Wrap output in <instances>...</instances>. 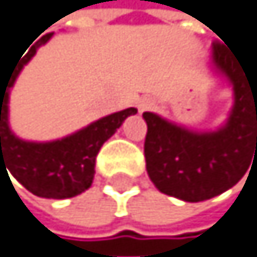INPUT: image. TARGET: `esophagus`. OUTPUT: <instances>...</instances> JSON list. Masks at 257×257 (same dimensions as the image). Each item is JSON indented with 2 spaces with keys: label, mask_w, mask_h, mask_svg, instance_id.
Masks as SVG:
<instances>
[{
  "label": "esophagus",
  "mask_w": 257,
  "mask_h": 257,
  "mask_svg": "<svg viewBox=\"0 0 257 257\" xmlns=\"http://www.w3.org/2000/svg\"><path fill=\"white\" fill-rule=\"evenodd\" d=\"M151 106H152V103L149 100H141V101H139V109H141V111H144V109H149Z\"/></svg>",
  "instance_id": "esophagus-1"
}]
</instances>
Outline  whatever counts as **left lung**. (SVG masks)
<instances>
[{"instance_id": "left-lung-1", "label": "left lung", "mask_w": 257, "mask_h": 257, "mask_svg": "<svg viewBox=\"0 0 257 257\" xmlns=\"http://www.w3.org/2000/svg\"><path fill=\"white\" fill-rule=\"evenodd\" d=\"M213 64L234 90L225 127L198 134L154 113L143 114L149 179L162 193L185 202H203L231 189L257 157V73L251 77L220 41L213 42Z\"/></svg>"}]
</instances>
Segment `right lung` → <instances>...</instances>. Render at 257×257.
<instances>
[{"label": "right lung", "mask_w": 257, "mask_h": 257, "mask_svg": "<svg viewBox=\"0 0 257 257\" xmlns=\"http://www.w3.org/2000/svg\"><path fill=\"white\" fill-rule=\"evenodd\" d=\"M50 36L52 32L32 46L3 82L0 78V171L1 166L8 167L14 179L37 197L60 200L90 189L95 175V161L103 143L113 136L127 116L136 114L138 109L127 108L105 116L85 130L52 143H28L14 136L8 126L10 88L21 68Z\"/></svg>", "instance_id": "obj_1"}]
</instances>
